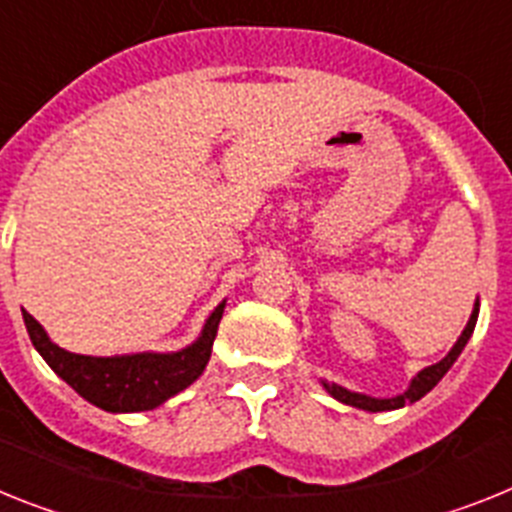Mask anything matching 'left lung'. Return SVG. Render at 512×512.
Returning a JSON list of instances; mask_svg holds the SVG:
<instances>
[{
    "mask_svg": "<svg viewBox=\"0 0 512 512\" xmlns=\"http://www.w3.org/2000/svg\"><path fill=\"white\" fill-rule=\"evenodd\" d=\"M476 318H479V300L474 303L469 323H466V329L461 331V336H458L456 344L451 347V352H448L440 362L430 365V368L419 370V373L412 378V383H409V388H406L404 393H399V396H391V399H375V396H368V393L349 391V388L339 386V383L321 381V386L326 388L336 401H342V404L347 406H355V409H365V412H391V409H401V406L406 404H414V401H419L425 393H430L432 388L438 386L440 378L451 370V365L458 360V355L464 352L466 342H469L471 334H474Z\"/></svg>",
    "mask_w": 512,
    "mask_h": 512,
    "instance_id": "obj_1",
    "label": "left lung"
}]
</instances>
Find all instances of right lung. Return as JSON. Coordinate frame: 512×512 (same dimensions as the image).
I'll use <instances>...</instances> for the list:
<instances>
[{
	"mask_svg": "<svg viewBox=\"0 0 512 512\" xmlns=\"http://www.w3.org/2000/svg\"><path fill=\"white\" fill-rule=\"evenodd\" d=\"M222 313H225V300L209 313L199 339L178 352H137V355L113 357L67 352L48 339L46 329L28 310H23V318L33 347L61 381H67L90 404L113 414H126L150 412L155 406L165 404L170 396L189 388L204 373L212 357V344Z\"/></svg>",
	"mask_w": 512,
	"mask_h": 512,
	"instance_id": "1",
	"label": "right lung"
}]
</instances>
